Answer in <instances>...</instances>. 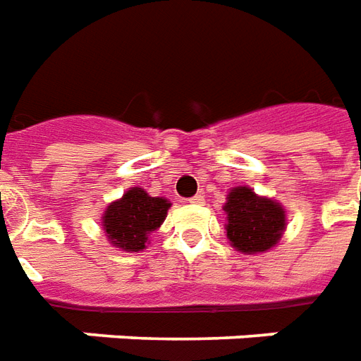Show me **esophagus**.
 <instances>
[{
	"label": "esophagus",
	"instance_id": "obj_1",
	"mask_svg": "<svg viewBox=\"0 0 361 361\" xmlns=\"http://www.w3.org/2000/svg\"><path fill=\"white\" fill-rule=\"evenodd\" d=\"M188 202H190V204H204V196H202V194H196V196L188 198Z\"/></svg>",
	"mask_w": 361,
	"mask_h": 361
}]
</instances>
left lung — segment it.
Here are the masks:
<instances>
[{"label": "left lung", "mask_w": 361, "mask_h": 361, "mask_svg": "<svg viewBox=\"0 0 361 361\" xmlns=\"http://www.w3.org/2000/svg\"><path fill=\"white\" fill-rule=\"evenodd\" d=\"M227 236L233 246L246 254L265 252L275 246L285 231V212L277 202L259 198L242 186L228 194Z\"/></svg>", "instance_id": "8db88e82"}]
</instances>
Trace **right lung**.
<instances>
[{
    "label": "right lung",
    "mask_w": 361,
    "mask_h": 361,
    "mask_svg": "<svg viewBox=\"0 0 361 361\" xmlns=\"http://www.w3.org/2000/svg\"><path fill=\"white\" fill-rule=\"evenodd\" d=\"M171 204L163 198H152L142 188L128 190L107 207L104 231L113 246L126 252H138L146 246L148 235L167 217Z\"/></svg>",
    "instance_id": "right-lung-1"
}]
</instances>
